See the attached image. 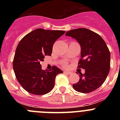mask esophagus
<instances>
[{"mask_svg": "<svg viewBox=\"0 0 120 120\" xmlns=\"http://www.w3.org/2000/svg\"><path fill=\"white\" fill-rule=\"evenodd\" d=\"M64 73H65V74H66V75H70L71 72L69 71H64Z\"/></svg>", "mask_w": 120, "mask_h": 120, "instance_id": "esophagus-1", "label": "esophagus"}]
</instances>
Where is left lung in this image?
<instances>
[{"mask_svg": "<svg viewBox=\"0 0 120 120\" xmlns=\"http://www.w3.org/2000/svg\"><path fill=\"white\" fill-rule=\"evenodd\" d=\"M65 35L75 39L81 47L79 68L85 70L79 73V82L73 85L76 91L82 93L94 91L105 81L110 70L111 55L106 44L98 34L85 28L67 32Z\"/></svg>", "mask_w": 120, "mask_h": 120, "instance_id": "left-lung-1", "label": "left lung"}]
</instances>
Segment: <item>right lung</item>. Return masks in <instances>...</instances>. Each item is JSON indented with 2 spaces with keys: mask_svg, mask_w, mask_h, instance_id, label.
<instances>
[{
  "mask_svg": "<svg viewBox=\"0 0 120 120\" xmlns=\"http://www.w3.org/2000/svg\"><path fill=\"white\" fill-rule=\"evenodd\" d=\"M64 30L37 29L21 40L17 47L13 69L19 83L28 93L44 95L53 88L56 76L63 71L53 66L43 70L40 64L44 56H51L54 43Z\"/></svg>",
  "mask_w": 120,
  "mask_h": 120,
  "instance_id": "right-lung-1",
  "label": "right lung"
}]
</instances>
